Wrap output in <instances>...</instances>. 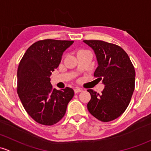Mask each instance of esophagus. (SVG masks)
<instances>
[{
  "mask_svg": "<svg viewBox=\"0 0 151 151\" xmlns=\"http://www.w3.org/2000/svg\"><path fill=\"white\" fill-rule=\"evenodd\" d=\"M74 93H81V92L82 91V89L77 88H75V89H74Z\"/></svg>",
  "mask_w": 151,
  "mask_h": 151,
  "instance_id": "obj_1",
  "label": "esophagus"
}]
</instances>
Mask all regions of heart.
I'll return each instance as SVG.
<instances>
[{"label":"heart","mask_w":151,"mask_h":151,"mask_svg":"<svg viewBox=\"0 0 151 151\" xmlns=\"http://www.w3.org/2000/svg\"><path fill=\"white\" fill-rule=\"evenodd\" d=\"M83 50H80V51H83ZM79 51V52H80Z\"/></svg>","instance_id":"obj_1"}]
</instances>
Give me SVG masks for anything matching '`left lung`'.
Instances as JSON below:
<instances>
[{"instance_id":"8db88e82","label":"left lung","mask_w":151,"mask_h":151,"mask_svg":"<svg viewBox=\"0 0 151 151\" xmlns=\"http://www.w3.org/2000/svg\"><path fill=\"white\" fill-rule=\"evenodd\" d=\"M96 53L98 66L94 77L103 80L101 95L90 89L88 109L101 122L116 119L129 106L134 90L135 71L127 53L119 45L103 40H83Z\"/></svg>"}]
</instances>
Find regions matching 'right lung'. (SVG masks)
I'll return each instance as SVG.
<instances>
[{
    "label": "right lung",
    "instance_id": "1",
    "mask_svg": "<svg viewBox=\"0 0 151 151\" xmlns=\"http://www.w3.org/2000/svg\"><path fill=\"white\" fill-rule=\"evenodd\" d=\"M74 41L46 39L27 50L17 70V93L24 108L37 123L50 126L64 116L74 95L71 88L53 89L50 77L59 65L63 51Z\"/></svg>",
    "mask_w": 151,
    "mask_h": 151
}]
</instances>
